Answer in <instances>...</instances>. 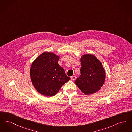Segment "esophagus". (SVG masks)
<instances>
[{
    "mask_svg": "<svg viewBox=\"0 0 132 132\" xmlns=\"http://www.w3.org/2000/svg\"><path fill=\"white\" fill-rule=\"evenodd\" d=\"M71 79L72 80L74 81L76 79V76H72V77H71Z\"/></svg>",
    "mask_w": 132,
    "mask_h": 132,
    "instance_id": "esophagus-1",
    "label": "esophagus"
}]
</instances>
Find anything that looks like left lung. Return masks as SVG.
<instances>
[{
    "instance_id": "8db88e82",
    "label": "left lung",
    "mask_w": 132,
    "mask_h": 132,
    "mask_svg": "<svg viewBox=\"0 0 132 132\" xmlns=\"http://www.w3.org/2000/svg\"><path fill=\"white\" fill-rule=\"evenodd\" d=\"M81 74L76 80V85L86 95L93 94L100 90L105 79V72L100 60L91 54L81 58Z\"/></svg>"
}]
</instances>
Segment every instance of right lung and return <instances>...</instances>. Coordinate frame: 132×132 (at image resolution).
I'll use <instances>...</instances> for the list:
<instances>
[{"label":"right lung","mask_w":132,"mask_h":132,"mask_svg":"<svg viewBox=\"0 0 132 132\" xmlns=\"http://www.w3.org/2000/svg\"><path fill=\"white\" fill-rule=\"evenodd\" d=\"M59 57L55 54L45 52L33 62L30 70L31 82L40 94L54 96L70 78L58 63Z\"/></svg>","instance_id":"add662e5"}]
</instances>
